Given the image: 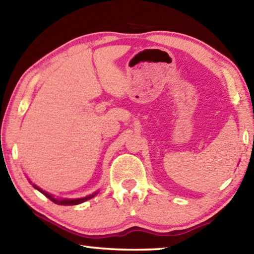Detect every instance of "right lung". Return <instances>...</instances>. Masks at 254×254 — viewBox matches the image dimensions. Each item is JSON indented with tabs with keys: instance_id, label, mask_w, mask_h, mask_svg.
Returning a JSON list of instances; mask_svg holds the SVG:
<instances>
[{
	"instance_id": "add662e5",
	"label": "right lung",
	"mask_w": 254,
	"mask_h": 254,
	"mask_svg": "<svg viewBox=\"0 0 254 254\" xmlns=\"http://www.w3.org/2000/svg\"><path fill=\"white\" fill-rule=\"evenodd\" d=\"M29 182H30V180H29ZM30 184H32V183L30 182ZM32 186L36 188L37 190H39L41 194H44L47 197V198H49L51 201H54L55 204H58V205H78V204L84 203V201H86V200L93 198L94 196H96L98 194V191H95V192H93L92 195L81 197V198H57V197H55L54 195L49 194V192L42 190L41 188L36 186V185H34V184H32Z\"/></svg>"
}]
</instances>
